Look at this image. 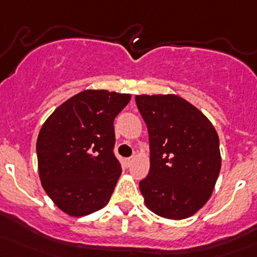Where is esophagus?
Segmentation results:
<instances>
[{
	"label": "esophagus",
	"mask_w": 257,
	"mask_h": 257,
	"mask_svg": "<svg viewBox=\"0 0 257 257\" xmlns=\"http://www.w3.org/2000/svg\"><path fill=\"white\" fill-rule=\"evenodd\" d=\"M133 161H134V157H128V159L124 160V162H125L126 167H129V166L132 165V162H133Z\"/></svg>",
	"instance_id": "1"
}]
</instances>
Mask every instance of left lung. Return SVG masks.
Here are the masks:
<instances>
[{
	"mask_svg": "<svg viewBox=\"0 0 257 257\" xmlns=\"http://www.w3.org/2000/svg\"><path fill=\"white\" fill-rule=\"evenodd\" d=\"M150 142V171L139 183L149 210L184 219L210 199L221 171L219 139L201 111L177 95H137Z\"/></svg>",
	"mask_w": 257,
	"mask_h": 257,
	"instance_id": "1",
	"label": "left lung"
}]
</instances>
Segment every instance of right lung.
Listing matches in <instances>:
<instances>
[{"mask_svg": "<svg viewBox=\"0 0 257 257\" xmlns=\"http://www.w3.org/2000/svg\"><path fill=\"white\" fill-rule=\"evenodd\" d=\"M131 97L85 90L42 124L36 142L39 176L47 195L67 215H90L109 201L122 173L113 154V122Z\"/></svg>", "mask_w": 257, "mask_h": 257, "instance_id": "1", "label": "right lung"}]
</instances>
